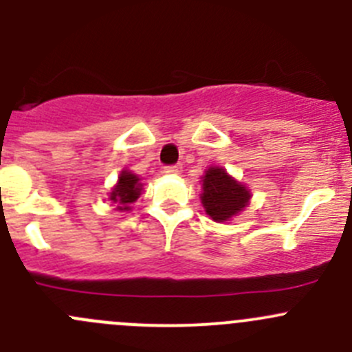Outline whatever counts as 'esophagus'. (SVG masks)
I'll return each mask as SVG.
<instances>
[{
    "mask_svg": "<svg viewBox=\"0 0 352 352\" xmlns=\"http://www.w3.org/2000/svg\"><path fill=\"white\" fill-rule=\"evenodd\" d=\"M177 172H179V166H177V165L163 166V173H166V175H175Z\"/></svg>",
    "mask_w": 352,
    "mask_h": 352,
    "instance_id": "esophagus-1",
    "label": "esophagus"
}]
</instances>
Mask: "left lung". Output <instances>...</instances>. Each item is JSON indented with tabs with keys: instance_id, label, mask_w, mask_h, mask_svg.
Segmentation results:
<instances>
[{
	"instance_id": "8db88e82",
	"label": "left lung",
	"mask_w": 352,
	"mask_h": 352,
	"mask_svg": "<svg viewBox=\"0 0 352 352\" xmlns=\"http://www.w3.org/2000/svg\"><path fill=\"white\" fill-rule=\"evenodd\" d=\"M202 206L214 221H226L247 206L250 194L223 168L212 166L202 177Z\"/></svg>"
}]
</instances>
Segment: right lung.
<instances>
[{
	"instance_id": "obj_1",
	"label": "right lung",
	"mask_w": 352,
	"mask_h": 352,
	"mask_svg": "<svg viewBox=\"0 0 352 352\" xmlns=\"http://www.w3.org/2000/svg\"><path fill=\"white\" fill-rule=\"evenodd\" d=\"M141 194V184L134 173L124 170L119 177V182L113 187L110 194V201L116 202L119 211H127L131 208V202L136 201Z\"/></svg>"
}]
</instances>
